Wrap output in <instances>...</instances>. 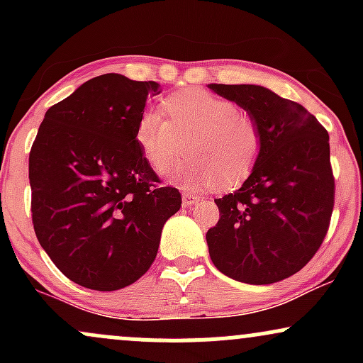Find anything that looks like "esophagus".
I'll return each mask as SVG.
<instances>
[{
    "label": "esophagus",
    "mask_w": 363,
    "mask_h": 363,
    "mask_svg": "<svg viewBox=\"0 0 363 363\" xmlns=\"http://www.w3.org/2000/svg\"><path fill=\"white\" fill-rule=\"evenodd\" d=\"M196 203H199V196H193V194H182V206H193Z\"/></svg>",
    "instance_id": "1"
}]
</instances>
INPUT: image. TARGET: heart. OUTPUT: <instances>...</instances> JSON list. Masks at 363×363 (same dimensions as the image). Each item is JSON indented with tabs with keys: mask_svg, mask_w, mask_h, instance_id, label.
<instances>
[{
	"mask_svg": "<svg viewBox=\"0 0 363 363\" xmlns=\"http://www.w3.org/2000/svg\"><path fill=\"white\" fill-rule=\"evenodd\" d=\"M160 111L141 112L135 140L157 174H165L184 153L191 160L177 167L174 179L184 189L234 187L251 176L259 160V124L228 99L199 89L177 90Z\"/></svg>",
	"mask_w": 363,
	"mask_h": 363,
	"instance_id": "obj_1",
	"label": "heart"
}]
</instances>
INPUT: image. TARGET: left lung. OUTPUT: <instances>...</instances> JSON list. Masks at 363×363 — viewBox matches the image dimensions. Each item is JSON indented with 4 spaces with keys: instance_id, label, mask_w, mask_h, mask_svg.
I'll return each mask as SVG.
<instances>
[{
    "instance_id": "left-lung-1",
    "label": "left lung",
    "mask_w": 363,
    "mask_h": 363,
    "mask_svg": "<svg viewBox=\"0 0 363 363\" xmlns=\"http://www.w3.org/2000/svg\"><path fill=\"white\" fill-rule=\"evenodd\" d=\"M208 89L259 124L262 150L242 186L215 199L220 220L206 232L218 272L249 285L285 280L323 244L335 203L329 135L301 104L261 85Z\"/></svg>"
}]
</instances>
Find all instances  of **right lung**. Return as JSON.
<instances>
[{
  "mask_svg": "<svg viewBox=\"0 0 363 363\" xmlns=\"http://www.w3.org/2000/svg\"><path fill=\"white\" fill-rule=\"evenodd\" d=\"M157 82L107 73L48 109L28 157L32 222L57 269L90 290L124 289L155 259L181 208L135 140Z\"/></svg>",
  "mask_w": 363,
  "mask_h": 363,
  "instance_id": "add662e5",
  "label": "right lung"
}]
</instances>
